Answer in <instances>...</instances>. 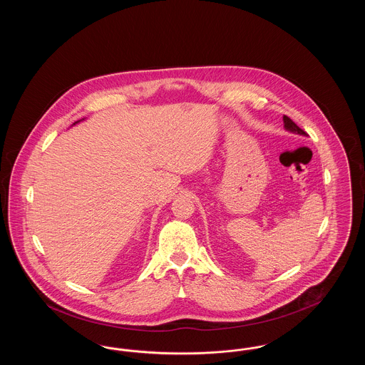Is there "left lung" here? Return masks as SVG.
<instances>
[{
    "label": "left lung",
    "instance_id": "left-lung-1",
    "mask_svg": "<svg viewBox=\"0 0 365 365\" xmlns=\"http://www.w3.org/2000/svg\"><path fill=\"white\" fill-rule=\"evenodd\" d=\"M283 123H284V128L292 131V133H297V134H301V135H307V133L304 130H301L297 124H295L290 118L287 116H283Z\"/></svg>",
    "mask_w": 365,
    "mask_h": 365
}]
</instances>
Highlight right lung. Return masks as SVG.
Returning <instances> with one entry per match:
<instances>
[{
  "label": "right lung",
  "instance_id": "1",
  "mask_svg": "<svg viewBox=\"0 0 365 365\" xmlns=\"http://www.w3.org/2000/svg\"><path fill=\"white\" fill-rule=\"evenodd\" d=\"M78 122H79V120H78ZM78 122H75V123H78ZM75 123H73V124H75Z\"/></svg>",
  "mask_w": 365,
  "mask_h": 365
}]
</instances>
